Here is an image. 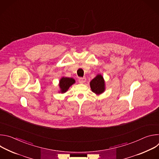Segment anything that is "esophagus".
<instances>
[{"mask_svg": "<svg viewBox=\"0 0 159 159\" xmlns=\"http://www.w3.org/2000/svg\"><path fill=\"white\" fill-rule=\"evenodd\" d=\"M85 81H86V78H85V77H79V82L80 83L83 84V83H84Z\"/></svg>", "mask_w": 159, "mask_h": 159, "instance_id": "34e87169", "label": "esophagus"}]
</instances>
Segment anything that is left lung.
<instances>
[{
  "label": "left lung",
  "instance_id": "left-lung-1",
  "mask_svg": "<svg viewBox=\"0 0 159 159\" xmlns=\"http://www.w3.org/2000/svg\"><path fill=\"white\" fill-rule=\"evenodd\" d=\"M90 86L92 91L97 95H99L104 92L105 82L103 77L98 74L90 82Z\"/></svg>",
  "mask_w": 159,
  "mask_h": 159
}]
</instances>
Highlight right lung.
Instances as JSON below:
<instances>
[{
	"mask_svg": "<svg viewBox=\"0 0 159 159\" xmlns=\"http://www.w3.org/2000/svg\"><path fill=\"white\" fill-rule=\"evenodd\" d=\"M75 82V80L73 78L64 77H63L59 82V87L60 90L59 93H66L69 87Z\"/></svg>",
	"mask_w": 159,
	"mask_h": 159,
	"instance_id": "1",
	"label": "right lung"
}]
</instances>
